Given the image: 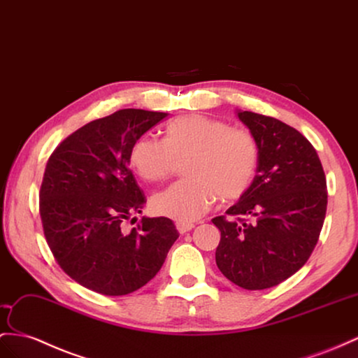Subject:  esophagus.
Returning <instances> with one entry per match:
<instances>
[{"instance_id":"esophagus-1","label":"esophagus","mask_w":358,"mask_h":358,"mask_svg":"<svg viewBox=\"0 0 358 358\" xmlns=\"http://www.w3.org/2000/svg\"><path fill=\"white\" fill-rule=\"evenodd\" d=\"M176 225H177V230L180 234H185L194 228V224H190V222H177Z\"/></svg>"}]
</instances>
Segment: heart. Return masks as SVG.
<instances>
[{
	"instance_id": "heart-1",
	"label": "heart",
	"mask_w": 358,
	"mask_h": 358,
	"mask_svg": "<svg viewBox=\"0 0 358 358\" xmlns=\"http://www.w3.org/2000/svg\"><path fill=\"white\" fill-rule=\"evenodd\" d=\"M186 181L155 194V215L192 222L206 213L217 196L224 203L239 199L254 182L260 146L250 130L231 128L221 119L189 115L171 121L163 142L141 137L130 151V163L145 181H162L185 162Z\"/></svg>"
}]
</instances>
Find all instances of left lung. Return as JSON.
<instances>
[{"mask_svg": "<svg viewBox=\"0 0 358 358\" xmlns=\"http://www.w3.org/2000/svg\"><path fill=\"white\" fill-rule=\"evenodd\" d=\"M257 137V176L227 216L212 219L221 231L216 264L248 290L277 286L313 252L327 213V180L317 152L304 136L278 119L236 110Z\"/></svg>", "mask_w": 358, "mask_h": 358, "instance_id": "left-lung-1", "label": "left lung"}]
</instances>
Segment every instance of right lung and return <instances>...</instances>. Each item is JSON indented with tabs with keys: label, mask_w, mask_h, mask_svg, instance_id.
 <instances>
[{
	"label": "right lung",
	"mask_w": 358,
	"mask_h": 358,
	"mask_svg": "<svg viewBox=\"0 0 358 358\" xmlns=\"http://www.w3.org/2000/svg\"><path fill=\"white\" fill-rule=\"evenodd\" d=\"M168 113L124 108L78 128L51 154L39 210L59 266L81 286L128 295L163 266L178 231L169 217H142L146 203L130 164L131 146Z\"/></svg>",
	"instance_id": "obj_1"
}]
</instances>
